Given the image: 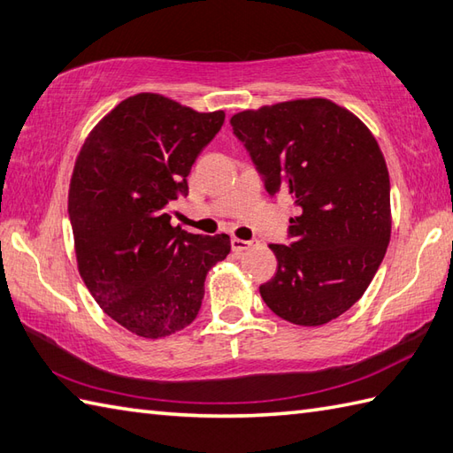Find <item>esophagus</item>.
Listing matches in <instances>:
<instances>
[{
	"instance_id": "34e87169",
	"label": "esophagus",
	"mask_w": 453,
	"mask_h": 453,
	"mask_svg": "<svg viewBox=\"0 0 453 453\" xmlns=\"http://www.w3.org/2000/svg\"><path fill=\"white\" fill-rule=\"evenodd\" d=\"M256 244H257V240H240V238H233V240H230V246H233V252H236V254L244 252V250L252 248V246H256Z\"/></svg>"
}]
</instances>
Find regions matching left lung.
Masks as SVG:
<instances>
[{"mask_svg": "<svg viewBox=\"0 0 453 453\" xmlns=\"http://www.w3.org/2000/svg\"><path fill=\"white\" fill-rule=\"evenodd\" d=\"M267 194L293 203L288 244H269L275 277L264 303L296 326H324L365 295L391 233L389 174L374 135L326 98L230 118Z\"/></svg>", "mask_w": 453, "mask_h": 453, "instance_id": "left-lung-1", "label": "left lung"}]
</instances>
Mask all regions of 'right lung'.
Returning <instances> with one entry per match:
<instances>
[{
	"instance_id": "right-lung-1",
	"label": "right lung",
	"mask_w": 453,
	"mask_h": 453,
	"mask_svg": "<svg viewBox=\"0 0 453 453\" xmlns=\"http://www.w3.org/2000/svg\"><path fill=\"white\" fill-rule=\"evenodd\" d=\"M225 122L160 95L126 98L77 157L67 211L79 273L106 314L147 339L196 319L207 271L230 252L226 234L170 225L188 174Z\"/></svg>"
}]
</instances>
